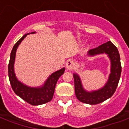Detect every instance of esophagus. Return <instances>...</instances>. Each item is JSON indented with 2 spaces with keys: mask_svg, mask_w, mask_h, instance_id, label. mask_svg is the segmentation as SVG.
<instances>
[{
  "mask_svg": "<svg viewBox=\"0 0 129 129\" xmlns=\"http://www.w3.org/2000/svg\"><path fill=\"white\" fill-rule=\"evenodd\" d=\"M66 66L67 69H68V70H72V69L73 68L74 66V61L72 60V59H68V60L66 61Z\"/></svg>",
  "mask_w": 129,
  "mask_h": 129,
  "instance_id": "obj_1",
  "label": "esophagus"
}]
</instances>
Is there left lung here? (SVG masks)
Masks as SVG:
<instances>
[{"label":"left lung","instance_id":"1","mask_svg":"<svg viewBox=\"0 0 129 129\" xmlns=\"http://www.w3.org/2000/svg\"><path fill=\"white\" fill-rule=\"evenodd\" d=\"M106 53L111 62L110 74L106 84L99 90L88 92L83 88L81 79L77 74H74L75 93L78 100L88 104H97L104 102L114 94L118 84L121 74V64L118 49L110 41L96 48L88 51V55Z\"/></svg>","mask_w":129,"mask_h":129}]
</instances>
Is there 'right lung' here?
<instances>
[{
  "label": "right lung",
  "mask_w": 129,
  "mask_h": 129,
  "mask_svg": "<svg viewBox=\"0 0 129 129\" xmlns=\"http://www.w3.org/2000/svg\"><path fill=\"white\" fill-rule=\"evenodd\" d=\"M36 32H32L31 34H34ZM29 34L30 33H27L23 35L13 46L11 53L9 66H8L9 78L11 87L17 96L21 97L23 100L28 102L29 104L34 106H37V105H41L47 103L51 100L54 94L57 82L59 78V77L64 73L65 68H63L59 70L56 71L51 74L48 78L47 79L44 84L40 87H30L18 80V79L15 76V70H14L16 51L17 47H19L21 41Z\"/></svg>",
  "instance_id": "add662e5"
}]
</instances>
